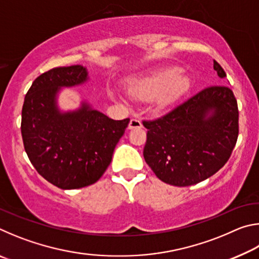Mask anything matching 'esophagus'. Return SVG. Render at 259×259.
<instances>
[{
    "label": "esophagus",
    "mask_w": 259,
    "mask_h": 259,
    "mask_svg": "<svg viewBox=\"0 0 259 259\" xmlns=\"http://www.w3.org/2000/svg\"><path fill=\"white\" fill-rule=\"evenodd\" d=\"M143 124H142V121L138 120V119H131L129 122V129H136V128H142Z\"/></svg>",
    "instance_id": "esophagus-1"
}]
</instances>
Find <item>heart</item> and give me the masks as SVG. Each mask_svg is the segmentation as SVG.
Segmentation results:
<instances>
[{"label":"heart","instance_id":"1","mask_svg":"<svg viewBox=\"0 0 259 259\" xmlns=\"http://www.w3.org/2000/svg\"><path fill=\"white\" fill-rule=\"evenodd\" d=\"M178 68H166L151 76L133 80L128 85V95L135 99H153L156 109L172 104L187 87V80L178 75Z\"/></svg>","mask_w":259,"mask_h":259}]
</instances>
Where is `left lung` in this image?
<instances>
[{
  "mask_svg": "<svg viewBox=\"0 0 259 259\" xmlns=\"http://www.w3.org/2000/svg\"><path fill=\"white\" fill-rule=\"evenodd\" d=\"M218 76H226L213 60ZM144 159L169 185L190 186L211 177L230 159L239 135L238 103L229 87L205 88L154 121H144Z\"/></svg>",
  "mask_w": 259,
  "mask_h": 259,
  "instance_id": "left-lung-1",
  "label": "left lung"
}]
</instances>
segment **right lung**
Returning <instances> with one entry per match:
<instances>
[{
  "label": "right lung",
  "mask_w": 259,
  "mask_h": 259,
  "mask_svg": "<svg viewBox=\"0 0 259 259\" xmlns=\"http://www.w3.org/2000/svg\"><path fill=\"white\" fill-rule=\"evenodd\" d=\"M88 80L82 65L52 68L35 78L25 96L21 111L25 151L36 171L61 190L97 182L130 121L109 119L87 100L74 111H61L60 90Z\"/></svg>",
  "instance_id": "1"
}]
</instances>
